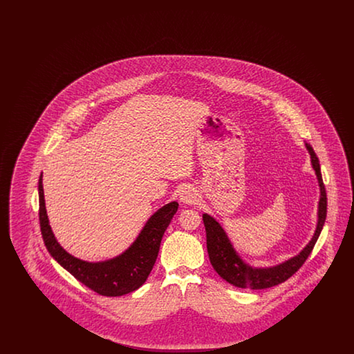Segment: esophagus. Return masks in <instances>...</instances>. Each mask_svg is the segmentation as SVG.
Segmentation results:
<instances>
[{
    "mask_svg": "<svg viewBox=\"0 0 354 354\" xmlns=\"http://www.w3.org/2000/svg\"><path fill=\"white\" fill-rule=\"evenodd\" d=\"M179 198H180V202L185 203V204H194V203L198 202V191L191 185H185L180 189Z\"/></svg>",
    "mask_w": 354,
    "mask_h": 354,
    "instance_id": "obj_1",
    "label": "esophagus"
}]
</instances>
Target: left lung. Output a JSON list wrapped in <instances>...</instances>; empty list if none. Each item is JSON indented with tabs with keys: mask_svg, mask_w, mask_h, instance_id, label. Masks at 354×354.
Returning a JSON list of instances; mask_svg holds the SVG:
<instances>
[{
	"mask_svg": "<svg viewBox=\"0 0 354 354\" xmlns=\"http://www.w3.org/2000/svg\"><path fill=\"white\" fill-rule=\"evenodd\" d=\"M305 146H306V150L310 153L312 166L316 171L317 179H319L321 196L319 202L317 228L315 231L312 240L297 256L286 260L283 264H279L276 267L253 268L240 259V256L234 250L228 236L225 235L224 230L220 227L219 223L207 214L203 215V223L207 234V251L209 256V261L214 270L219 273L220 277L228 281L230 284L237 288H245V289H266L270 286H279L300 270L305 260L308 259V256L312 252L326 219V205H328L326 203L328 202H326L325 185L321 176L319 158L310 145L306 143Z\"/></svg>",
	"mask_w": 354,
	"mask_h": 354,
	"instance_id": "obj_1",
	"label": "left lung"
}]
</instances>
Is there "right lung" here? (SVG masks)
Wrapping results in <instances>:
<instances>
[{
	"instance_id": "right-lung-1",
	"label": "right lung",
	"mask_w": 354,
	"mask_h": 354,
	"mask_svg": "<svg viewBox=\"0 0 354 354\" xmlns=\"http://www.w3.org/2000/svg\"><path fill=\"white\" fill-rule=\"evenodd\" d=\"M38 196L41 234L49 253L78 281L98 295L110 297L127 295L145 284L156 261L165 231L179 207L178 203L171 202L159 208L122 254L106 261L87 263L66 252L53 235L46 215L42 175L38 180Z\"/></svg>"
}]
</instances>
